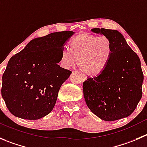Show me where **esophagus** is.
Returning a JSON list of instances; mask_svg holds the SVG:
<instances>
[{"instance_id": "obj_1", "label": "esophagus", "mask_w": 147, "mask_h": 147, "mask_svg": "<svg viewBox=\"0 0 147 147\" xmlns=\"http://www.w3.org/2000/svg\"><path fill=\"white\" fill-rule=\"evenodd\" d=\"M81 76H82V78L83 80H85V79H86V75L84 74H81Z\"/></svg>"}]
</instances>
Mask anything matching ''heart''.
Segmentation results:
<instances>
[{
  "instance_id": "1",
  "label": "heart",
  "mask_w": 147,
  "mask_h": 147,
  "mask_svg": "<svg viewBox=\"0 0 147 147\" xmlns=\"http://www.w3.org/2000/svg\"><path fill=\"white\" fill-rule=\"evenodd\" d=\"M113 55L110 39L105 35L82 34L71 42V48L63 47L60 63L63 68H69L78 63L89 74H97L108 64Z\"/></svg>"
}]
</instances>
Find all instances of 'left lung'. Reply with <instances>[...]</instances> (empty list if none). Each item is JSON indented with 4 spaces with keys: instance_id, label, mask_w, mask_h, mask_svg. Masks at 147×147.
I'll use <instances>...</instances> for the list:
<instances>
[{
    "instance_id": "8db88e82",
    "label": "left lung",
    "mask_w": 147,
    "mask_h": 147,
    "mask_svg": "<svg viewBox=\"0 0 147 147\" xmlns=\"http://www.w3.org/2000/svg\"><path fill=\"white\" fill-rule=\"evenodd\" d=\"M110 40L113 55L106 68L83 83L89 110L106 121L126 118L134 111L142 96L144 74L139 56L117 30L94 28Z\"/></svg>"
}]
</instances>
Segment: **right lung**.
<instances>
[{
	"label": "right lung",
	"mask_w": 147,
	"mask_h": 147,
	"mask_svg": "<svg viewBox=\"0 0 147 147\" xmlns=\"http://www.w3.org/2000/svg\"><path fill=\"white\" fill-rule=\"evenodd\" d=\"M74 34L63 31L37 37L11 58L2 76L1 94L13 115L37 120L53 109L61 85L71 74L56 63Z\"/></svg>",
	"instance_id": "add662e5"
}]
</instances>
